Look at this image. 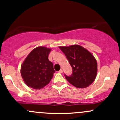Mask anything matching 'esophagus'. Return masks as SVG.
I'll list each match as a JSON object with an SVG mask.
<instances>
[{"instance_id":"obj_1","label":"esophagus","mask_w":120,"mask_h":120,"mask_svg":"<svg viewBox=\"0 0 120 120\" xmlns=\"http://www.w3.org/2000/svg\"><path fill=\"white\" fill-rule=\"evenodd\" d=\"M58 72H59V73H62V72H63V70L61 69V70H60L59 71H58Z\"/></svg>"}]
</instances>
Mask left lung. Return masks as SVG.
I'll return each instance as SVG.
<instances>
[{
    "mask_svg": "<svg viewBox=\"0 0 120 120\" xmlns=\"http://www.w3.org/2000/svg\"><path fill=\"white\" fill-rule=\"evenodd\" d=\"M72 69V74H64L67 80L78 88L88 86L95 80L97 74L96 59L88 50L79 45L60 46Z\"/></svg>",
    "mask_w": 120,
    "mask_h": 120,
    "instance_id": "8db88e82",
    "label": "left lung"
}]
</instances>
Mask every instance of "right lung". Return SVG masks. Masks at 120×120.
<instances>
[{"label": "right lung", "mask_w": 120, "mask_h": 120, "mask_svg": "<svg viewBox=\"0 0 120 120\" xmlns=\"http://www.w3.org/2000/svg\"><path fill=\"white\" fill-rule=\"evenodd\" d=\"M51 49L38 47L31 52L21 68L23 80L29 87L42 89L51 81L55 71L53 64L48 59Z\"/></svg>", "instance_id": "obj_1"}]
</instances>
